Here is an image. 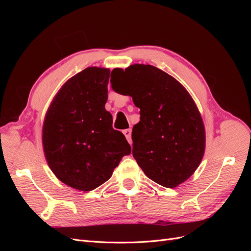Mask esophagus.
Here are the masks:
<instances>
[{"label":"esophagus","mask_w":251,"mask_h":251,"mask_svg":"<svg viewBox=\"0 0 251 251\" xmlns=\"http://www.w3.org/2000/svg\"><path fill=\"white\" fill-rule=\"evenodd\" d=\"M124 134H125V136H126V140L128 141V143H132V137H131V134H132V131H131V128H126V130H124V132H123Z\"/></svg>","instance_id":"1"}]
</instances>
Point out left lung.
<instances>
[{
  "instance_id": "obj_1",
  "label": "left lung",
  "mask_w": 251,
  "mask_h": 251,
  "mask_svg": "<svg viewBox=\"0 0 251 251\" xmlns=\"http://www.w3.org/2000/svg\"><path fill=\"white\" fill-rule=\"evenodd\" d=\"M112 73L113 90L130 95L140 109V121L132 131L138 165L164 187L183 183L200 165L206 140L193 97L176 78L154 66L134 64Z\"/></svg>"
}]
</instances>
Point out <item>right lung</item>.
I'll use <instances>...</instances> for the list:
<instances>
[{
  "mask_svg": "<svg viewBox=\"0 0 251 251\" xmlns=\"http://www.w3.org/2000/svg\"><path fill=\"white\" fill-rule=\"evenodd\" d=\"M110 69L89 67L68 79L45 115L42 141L49 168L66 185L93 191L131 154L125 135L112 127L108 100Z\"/></svg>",
  "mask_w": 251,
  "mask_h": 251,
  "instance_id": "right-lung-1",
  "label": "right lung"
}]
</instances>
